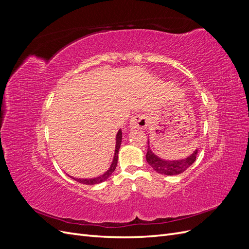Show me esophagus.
<instances>
[{"label":"esophagus","instance_id":"1","mask_svg":"<svg viewBox=\"0 0 249 249\" xmlns=\"http://www.w3.org/2000/svg\"><path fill=\"white\" fill-rule=\"evenodd\" d=\"M147 125V116L145 114H137L134 116L131 122L130 126L132 129H144Z\"/></svg>","mask_w":249,"mask_h":249}]
</instances>
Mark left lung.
Masks as SVG:
<instances>
[{
    "mask_svg": "<svg viewBox=\"0 0 249 249\" xmlns=\"http://www.w3.org/2000/svg\"><path fill=\"white\" fill-rule=\"evenodd\" d=\"M147 153H146V161L154 168L155 171L165 176H177L184 172L186 169L189 168L191 165L196 160L197 149L192 153L189 157L183 160L177 161H166L156 156L149 147V141H147Z\"/></svg>",
    "mask_w": 249,
    "mask_h": 249,
    "instance_id": "obj_1",
    "label": "left lung"
}]
</instances>
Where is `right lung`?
Returning <instances> with one entry per match:
<instances>
[{
    "mask_svg": "<svg viewBox=\"0 0 249 249\" xmlns=\"http://www.w3.org/2000/svg\"><path fill=\"white\" fill-rule=\"evenodd\" d=\"M122 139H123V132L122 130H119L117 135H116V145H115V153H114V159L112 161V164L110 168L107 170V172H105L103 176L101 177H97L94 178H72L71 177L72 179L77 180V182L81 183V184H84V185H95V184H100L104 180H106L112 173L113 171L115 170L116 166H117V160H118V150L120 147V144H122Z\"/></svg>",
    "mask_w": 249,
    "mask_h": 249,
    "instance_id": "obj_1",
    "label": "right lung"
}]
</instances>
